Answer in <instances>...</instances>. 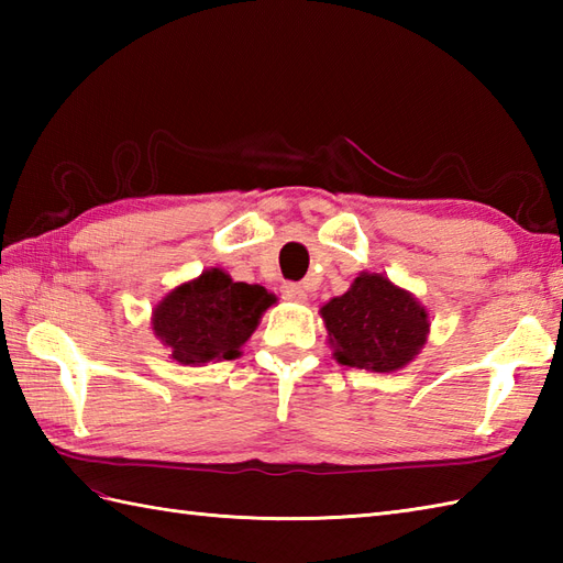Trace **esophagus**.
I'll return each mask as SVG.
<instances>
[{
  "label": "esophagus",
  "instance_id": "esophagus-1",
  "mask_svg": "<svg viewBox=\"0 0 563 563\" xmlns=\"http://www.w3.org/2000/svg\"><path fill=\"white\" fill-rule=\"evenodd\" d=\"M280 295L285 300H292V302H305L307 300V288L302 283H283L280 285Z\"/></svg>",
  "mask_w": 563,
  "mask_h": 563
}]
</instances>
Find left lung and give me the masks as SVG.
Wrapping results in <instances>:
<instances>
[{
  "label": "left lung",
  "mask_w": 563,
  "mask_h": 563,
  "mask_svg": "<svg viewBox=\"0 0 563 563\" xmlns=\"http://www.w3.org/2000/svg\"><path fill=\"white\" fill-rule=\"evenodd\" d=\"M329 341L341 365L391 373L423 349L428 314L411 292L385 275H357L351 290L321 307Z\"/></svg>",
  "instance_id": "obj_1"
}]
</instances>
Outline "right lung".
Here are the masks:
<instances>
[{"mask_svg": "<svg viewBox=\"0 0 563 563\" xmlns=\"http://www.w3.org/2000/svg\"><path fill=\"white\" fill-rule=\"evenodd\" d=\"M273 295L261 285L234 283L220 268L178 285L154 309V333L181 365L232 361L258 327Z\"/></svg>", "mask_w": 563, "mask_h": 563, "instance_id": "obj_1", "label": "right lung"}]
</instances>
